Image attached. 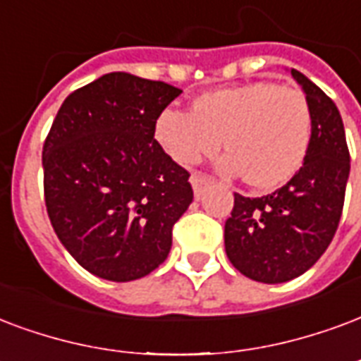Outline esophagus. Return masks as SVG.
Returning <instances> with one entry per match:
<instances>
[{"instance_id":"obj_1","label":"esophagus","mask_w":361,"mask_h":361,"mask_svg":"<svg viewBox=\"0 0 361 361\" xmlns=\"http://www.w3.org/2000/svg\"><path fill=\"white\" fill-rule=\"evenodd\" d=\"M212 183H214V181L210 180L208 176H202V173H195L193 178H191V185H193V191L197 197H201Z\"/></svg>"}]
</instances>
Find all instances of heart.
Returning <instances> with one entry per match:
<instances>
[{
  "label": "heart",
  "mask_w": 361,
  "mask_h": 361,
  "mask_svg": "<svg viewBox=\"0 0 361 361\" xmlns=\"http://www.w3.org/2000/svg\"><path fill=\"white\" fill-rule=\"evenodd\" d=\"M157 140L181 166L214 154L221 145L228 172L243 173L248 185L274 189L302 164L312 135L308 99L295 87L255 82L204 93L193 111L164 109L154 126Z\"/></svg>",
  "instance_id": "1"
}]
</instances>
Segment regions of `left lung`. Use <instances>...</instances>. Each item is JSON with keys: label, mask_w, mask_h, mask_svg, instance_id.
<instances>
[{"label": "left lung", "mask_w": 361, "mask_h": 361, "mask_svg": "<svg viewBox=\"0 0 361 361\" xmlns=\"http://www.w3.org/2000/svg\"><path fill=\"white\" fill-rule=\"evenodd\" d=\"M312 114V135L304 164L283 188L264 197L235 193L224 241L229 262L260 283H285L302 276L335 237L350 173V153L337 105L302 72Z\"/></svg>", "instance_id": "8db88e82"}]
</instances>
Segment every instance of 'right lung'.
<instances>
[{
	"instance_id": "1",
	"label": "right lung",
	"mask_w": 361,
	"mask_h": 361,
	"mask_svg": "<svg viewBox=\"0 0 361 361\" xmlns=\"http://www.w3.org/2000/svg\"><path fill=\"white\" fill-rule=\"evenodd\" d=\"M181 93L111 72L72 92L44 143L47 214L71 256L93 276L133 281L166 260L172 228L193 201L189 172L154 140Z\"/></svg>"
}]
</instances>
